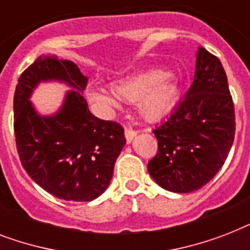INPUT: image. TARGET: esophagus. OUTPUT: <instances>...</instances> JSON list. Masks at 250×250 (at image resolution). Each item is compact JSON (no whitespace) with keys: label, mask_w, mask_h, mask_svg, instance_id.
<instances>
[{"label":"esophagus","mask_w":250,"mask_h":250,"mask_svg":"<svg viewBox=\"0 0 250 250\" xmlns=\"http://www.w3.org/2000/svg\"><path fill=\"white\" fill-rule=\"evenodd\" d=\"M125 140H127V143H131V141L133 140V137L137 135V131L136 129L131 128V127H125Z\"/></svg>","instance_id":"1"}]
</instances>
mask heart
Instances as JSON below:
<instances>
[{"instance_id": "1", "label": "heart", "mask_w": 250, "mask_h": 250, "mask_svg": "<svg viewBox=\"0 0 250 250\" xmlns=\"http://www.w3.org/2000/svg\"><path fill=\"white\" fill-rule=\"evenodd\" d=\"M118 97L125 102H137L141 115L157 119L168 113L179 96V85L174 76L162 70H148L118 80L113 85ZM88 98L96 104L115 106L117 98L111 94L88 92Z\"/></svg>"}]
</instances>
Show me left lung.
<instances>
[{
	"label": "left lung",
	"mask_w": 250,
	"mask_h": 250,
	"mask_svg": "<svg viewBox=\"0 0 250 250\" xmlns=\"http://www.w3.org/2000/svg\"><path fill=\"white\" fill-rule=\"evenodd\" d=\"M235 107L218 57L200 48L193 83L153 133L158 153L148 171L158 186L175 193L201 189L225 165L235 137Z\"/></svg>",
	"instance_id": "1"
}]
</instances>
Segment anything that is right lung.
Listing matches in <instances>:
<instances>
[{
  "label": "right lung",
  "instance_id": "obj_1",
  "mask_svg": "<svg viewBox=\"0 0 250 250\" xmlns=\"http://www.w3.org/2000/svg\"><path fill=\"white\" fill-rule=\"evenodd\" d=\"M63 80L69 92L54 117H40L28 98L42 80ZM86 78L74 62L37 58L21 72L14 93V135L21 166L53 196L66 201H92L105 192L114 165L125 144L118 122L90 113L83 89Z\"/></svg>",
  "mask_w": 250,
  "mask_h": 250
}]
</instances>
